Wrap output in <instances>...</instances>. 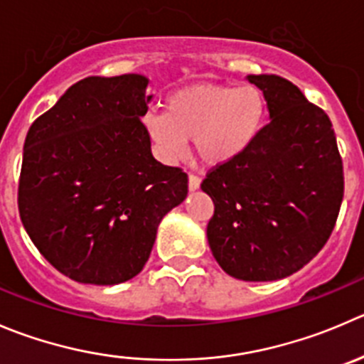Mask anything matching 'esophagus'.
I'll list each match as a JSON object with an SVG mask.
<instances>
[{"label": "esophagus", "mask_w": 364, "mask_h": 364, "mask_svg": "<svg viewBox=\"0 0 364 364\" xmlns=\"http://www.w3.org/2000/svg\"><path fill=\"white\" fill-rule=\"evenodd\" d=\"M200 186V179L197 176H188V190L190 192H196Z\"/></svg>", "instance_id": "esophagus-1"}]
</instances>
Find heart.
Masks as SVG:
<instances>
[{"label": "heart", "mask_w": 364, "mask_h": 364, "mask_svg": "<svg viewBox=\"0 0 364 364\" xmlns=\"http://www.w3.org/2000/svg\"><path fill=\"white\" fill-rule=\"evenodd\" d=\"M264 100L256 87L196 83L165 101V112H149L144 128L164 158L179 156L193 140L199 160L220 167L249 149L259 133Z\"/></svg>", "instance_id": "1"}]
</instances>
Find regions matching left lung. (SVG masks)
<instances>
[{"mask_svg": "<svg viewBox=\"0 0 364 364\" xmlns=\"http://www.w3.org/2000/svg\"><path fill=\"white\" fill-rule=\"evenodd\" d=\"M267 101L268 124L200 188L215 213L208 243L222 270L242 281H277L301 270L333 232L343 165L333 124L291 81L249 74Z\"/></svg>", "mask_w": 364, "mask_h": 364, "instance_id": "8db88e82", "label": "left lung"}]
</instances>
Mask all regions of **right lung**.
<instances>
[{"mask_svg": "<svg viewBox=\"0 0 364 364\" xmlns=\"http://www.w3.org/2000/svg\"><path fill=\"white\" fill-rule=\"evenodd\" d=\"M142 74L88 76L31 124L19 215L63 276L114 287L149 259L161 218L188 193L181 168L154 160L140 119L153 96Z\"/></svg>", "mask_w": 364, "mask_h": 364, "instance_id": "add662e5", "label": "right lung"}]
</instances>
